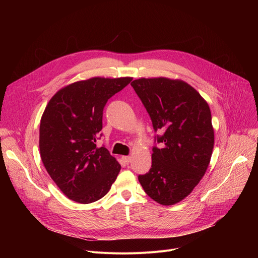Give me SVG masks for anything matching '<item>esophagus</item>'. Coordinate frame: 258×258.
<instances>
[{
	"mask_svg": "<svg viewBox=\"0 0 258 258\" xmlns=\"http://www.w3.org/2000/svg\"><path fill=\"white\" fill-rule=\"evenodd\" d=\"M122 160H123V162H124V163L128 164V163H130V162H131V160H132V158H131L130 156H123V157H122Z\"/></svg>",
	"mask_w": 258,
	"mask_h": 258,
	"instance_id": "esophagus-1",
	"label": "esophagus"
}]
</instances>
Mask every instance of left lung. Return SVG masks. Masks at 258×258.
<instances>
[{"label": "left lung", "mask_w": 258, "mask_h": 258, "mask_svg": "<svg viewBox=\"0 0 258 258\" xmlns=\"http://www.w3.org/2000/svg\"><path fill=\"white\" fill-rule=\"evenodd\" d=\"M150 115L157 135L152 168L138 179L146 195L161 205H173L190 194L205 174L214 132L208 103L185 81L140 78L131 84Z\"/></svg>", "instance_id": "8db88e82"}]
</instances>
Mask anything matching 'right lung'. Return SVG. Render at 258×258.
I'll list each match as a JSON object with an SVG mask.
<instances>
[{"mask_svg":"<svg viewBox=\"0 0 258 258\" xmlns=\"http://www.w3.org/2000/svg\"><path fill=\"white\" fill-rule=\"evenodd\" d=\"M132 77H93L71 84L50 99L40 119L39 152L44 166L62 194L80 204L103 198L120 164L101 137L103 108Z\"/></svg>","mask_w":258,"mask_h":258,"instance_id":"right-lung-1","label":"right lung"}]
</instances>
